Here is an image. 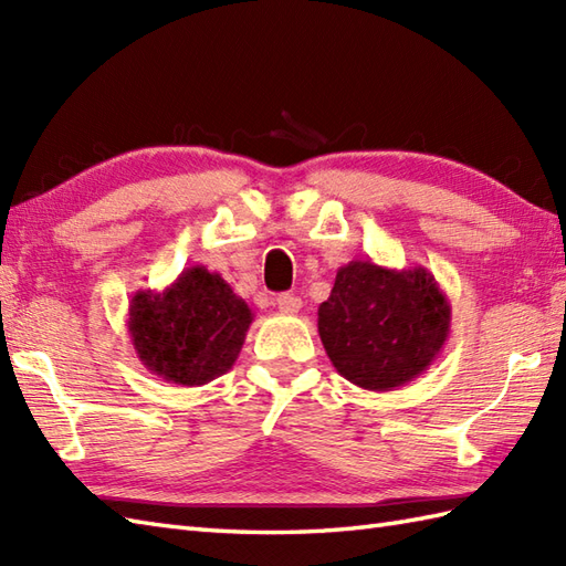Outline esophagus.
<instances>
[{"label": "esophagus", "mask_w": 566, "mask_h": 566, "mask_svg": "<svg viewBox=\"0 0 566 566\" xmlns=\"http://www.w3.org/2000/svg\"><path fill=\"white\" fill-rule=\"evenodd\" d=\"M276 306H280L284 314H298V311H302V298L294 294H280L276 296Z\"/></svg>", "instance_id": "34e87169"}]
</instances>
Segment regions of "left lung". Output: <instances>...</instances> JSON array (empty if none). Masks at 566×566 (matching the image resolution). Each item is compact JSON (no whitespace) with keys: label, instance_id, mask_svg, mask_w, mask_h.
<instances>
[{"label":"left lung","instance_id":"obj_1","mask_svg":"<svg viewBox=\"0 0 566 566\" xmlns=\"http://www.w3.org/2000/svg\"><path fill=\"white\" fill-rule=\"evenodd\" d=\"M452 308L426 268L391 270L353 260L318 306V335L338 375L367 391H391L436 363Z\"/></svg>","mask_w":566,"mask_h":566}]
</instances>
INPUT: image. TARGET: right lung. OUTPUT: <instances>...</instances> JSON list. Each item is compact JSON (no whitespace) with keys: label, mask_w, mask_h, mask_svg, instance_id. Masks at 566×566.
<instances>
[{"label":"right lung","mask_w":566,"mask_h":566,"mask_svg":"<svg viewBox=\"0 0 566 566\" xmlns=\"http://www.w3.org/2000/svg\"><path fill=\"white\" fill-rule=\"evenodd\" d=\"M252 321L245 298L219 272L195 264L163 292H136L126 323L150 375L179 387H201L235 365Z\"/></svg>","instance_id":"obj_1"}]
</instances>
